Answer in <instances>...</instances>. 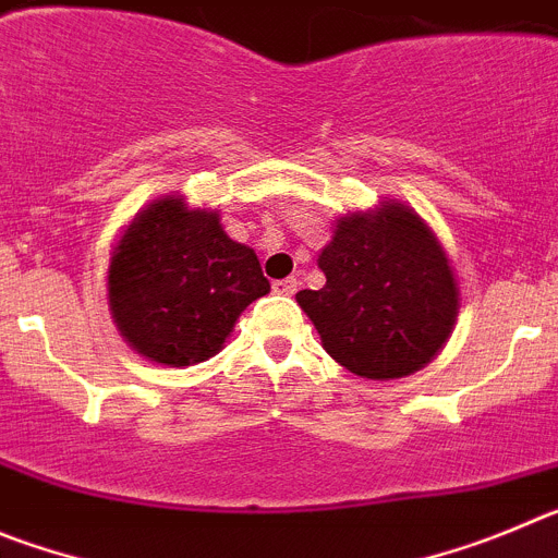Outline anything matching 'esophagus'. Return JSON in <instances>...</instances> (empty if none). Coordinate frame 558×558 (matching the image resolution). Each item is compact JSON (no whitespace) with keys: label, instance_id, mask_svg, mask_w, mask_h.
Listing matches in <instances>:
<instances>
[{"label":"esophagus","instance_id":"1","mask_svg":"<svg viewBox=\"0 0 558 558\" xmlns=\"http://www.w3.org/2000/svg\"><path fill=\"white\" fill-rule=\"evenodd\" d=\"M272 289H275V294H286V298H291V294H294V291H298V278L275 280Z\"/></svg>","mask_w":558,"mask_h":558}]
</instances>
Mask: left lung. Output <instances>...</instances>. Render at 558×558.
Instances as JSON below:
<instances>
[{
	"mask_svg": "<svg viewBox=\"0 0 558 558\" xmlns=\"http://www.w3.org/2000/svg\"><path fill=\"white\" fill-rule=\"evenodd\" d=\"M316 267L319 291H298L323 348L369 380L414 375L456 328L459 280L430 225L411 205L384 197L336 219Z\"/></svg>",
	"mask_w": 558,
	"mask_h": 558,
	"instance_id": "1",
	"label": "left lung"
}]
</instances>
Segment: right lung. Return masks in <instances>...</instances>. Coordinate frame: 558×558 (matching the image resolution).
<instances>
[{
	"mask_svg": "<svg viewBox=\"0 0 558 558\" xmlns=\"http://www.w3.org/2000/svg\"><path fill=\"white\" fill-rule=\"evenodd\" d=\"M110 319L130 348L192 366L225 348L242 311L269 294L258 255L233 242L217 208L163 194L122 228L108 260Z\"/></svg>",
	"mask_w": 558,
	"mask_h": 558,
	"instance_id": "right-lung-1",
	"label": "right lung"
}]
</instances>
